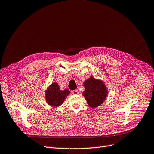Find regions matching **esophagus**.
<instances>
[{
  "label": "esophagus",
  "mask_w": 154,
  "mask_h": 154,
  "mask_svg": "<svg viewBox=\"0 0 154 154\" xmlns=\"http://www.w3.org/2000/svg\"><path fill=\"white\" fill-rule=\"evenodd\" d=\"M72 93L73 94H79V91L78 90H73V91H72Z\"/></svg>",
  "instance_id": "obj_1"
}]
</instances>
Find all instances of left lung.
<instances>
[{
  "instance_id": "left-lung-1",
  "label": "left lung",
  "mask_w": 154,
  "mask_h": 154,
  "mask_svg": "<svg viewBox=\"0 0 154 154\" xmlns=\"http://www.w3.org/2000/svg\"><path fill=\"white\" fill-rule=\"evenodd\" d=\"M83 85L85 91L83 94L91 108H96L103 103L108 95V90L101 80L90 76Z\"/></svg>"
}]
</instances>
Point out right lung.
<instances>
[{
	"label": "right lung",
	"mask_w": 154,
	"mask_h": 154,
	"mask_svg": "<svg viewBox=\"0 0 154 154\" xmlns=\"http://www.w3.org/2000/svg\"><path fill=\"white\" fill-rule=\"evenodd\" d=\"M69 94L70 91L68 89L61 90L58 84L54 82L48 86L45 92V98L49 105L58 107L63 104Z\"/></svg>",
	"instance_id": "right-lung-1"
}]
</instances>
